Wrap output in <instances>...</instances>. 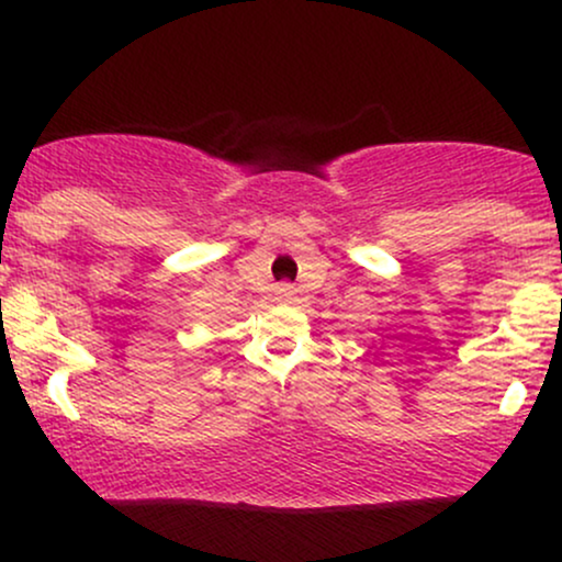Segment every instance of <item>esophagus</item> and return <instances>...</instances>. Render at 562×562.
Listing matches in <instances>:
<instances>
[{
	"label": "esophagus",
	"instance_id": "obj_1",
	"mask_svg": "<svg viewBox=\"0 0 562 562\" xmlns=\"http://www.w3.org/2000/svg\"><path fill=\"white\" fill-rule=\"evenodd\" d=\"M293 293H295V290L290 288V285L277 288V299H280V301H290V299H293Z\"/></svg>",
	"mask_w": 562,
	"mask_h": 562
}]
</instances>
